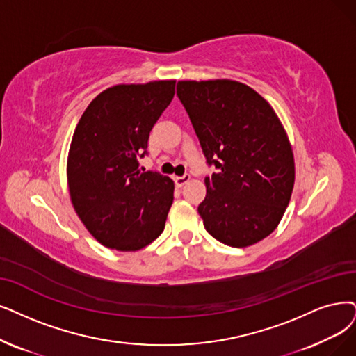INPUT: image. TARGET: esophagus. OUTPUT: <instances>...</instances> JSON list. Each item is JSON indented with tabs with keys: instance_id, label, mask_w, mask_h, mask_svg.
<instances>
[{
	"instance_id": "esophagus-1",
	"label": "esophagus",
	"mask_w": 356,
	"mask_h": 356,
	"mask_svg": "<svg viewBox=\"0 0 356 356\" xmlns=\"http://www.w3.org/2000/svg\"><path fill=\"white\" fill-rule=\"evenodd\" d=\"M190 174H186V175H182V177H175L174 178V181H175V184H177V187H182L184 184H187L188 181H190Z\"/></svg>"
}]
</instances>
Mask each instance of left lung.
Instances as JSON below:
<instances>
[{"mask_svg": "<svg viewBox=\"0 0 356 356\" xmlns=\"http://www.w3.org/2000/svg\"><path fill=\"white\" fill-rule=\"evenodd\" d=\"M209 166L198 206L206 231L243 248L272 234L285 213L295 181L293 153L273 108L234 80L178 81Z\"/></svg>", "mask_w": 356, "mask_h": 356, "instance_id": "obj_1", "label": "left lung"}]
</instances>
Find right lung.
Segmentation results:
<instances>
[{
	"label": "right lung",
	"instance_id": "right-lung-1",
	"mask_svg": "<svg viewBox=\"0 0 356 356\" xmlns=\"http://www.w3.org/2000/svg\"><path fill=\"white\" fill-rule=\"evenodd\" d=\"M175 95V80L117 84L83 112L71 140V203L102 245L137 251L158 238L174 202V181L145 170L150 131Z\"/></svg>",
	"mask_w": 356,
	"mask_h": 356
}]
</instances>
